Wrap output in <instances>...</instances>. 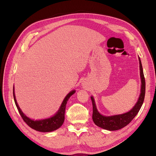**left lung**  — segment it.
<instances>
[{
    "label": "left lung",
    "mask_w": 156,
    "mask_h": 156,
    "mask_svg": "<svg viewBox=\"0 0 156 156\" xmlns=\"http://www.w3.org/2000/svg\"><path fill=\"white\" fill-rule=\"evenodd\" d=\"M139 64H140V79H141V90L138 101L136 102L135 105L132 109L126 113L119 115H115L111 116H105L100 114L97 110V108L94 102L93 97H91V100L92 103L93 107V113H92V120L96 126L109 131H115L123 128L124 127L129 124L131 120H133L135 116L137 115L140 108L142 106L145 96V79L144 76L143 69L142 64L140 58Z\"/></svg>",
    "instance_id": "obj_1"
}]
</instances>
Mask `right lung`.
<instances>
[{
	"label": "right lung",
	"instance_id": "right-lung-1",
	"mask_svg": "<svg viewBox=\"0 0 156 156\" xmlns=\"http://www.w3.org/2000/svg\"><path fill=\"white\" fill-rule=\"evenodd\" d=\"M75 93V90H73L70 92L68 95L64 98V100L62 103V105L60 106V109L57 112L56 114L53 116V117H51L49 119L41 120H33L30 119L29 118H28L23 114V112L20 109V107L18 106L17 101L16 100L15 94H14V87L13 88V98L14 101H15L16 105L18 111L20 112V114L24 120L25 123L30 127L31 128L34 129L36 131H41V132H50L53 131L56 129H58L59 127L62 125L63 122L64 121V114H65V109H66V105L68 102V100L69 98L72 96L73 94Z\"/></svg>",
	"mask_w": 156,
	"mask_h": 156
}]
</instances>
